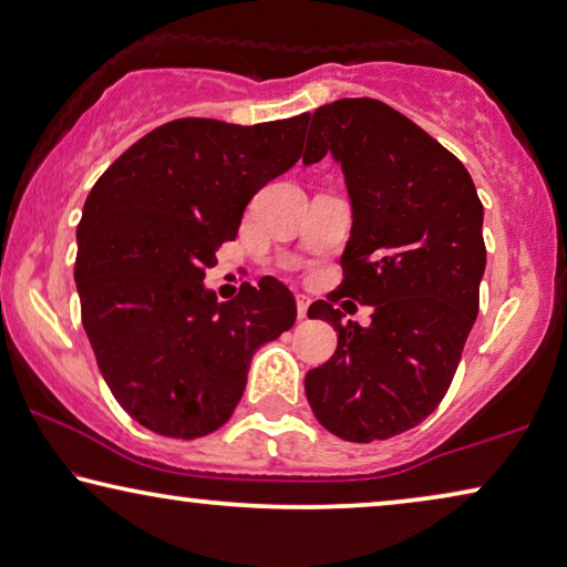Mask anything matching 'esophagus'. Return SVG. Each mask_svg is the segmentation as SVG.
<instances>
[{"mask_svg": "<svg viewBox=\"0 0 567 567\" xmlns=\"http://www.w3.org/2000/svg\"><path fill=\"white\" fill-rule=\"evenodd\" d=\"M308 306H310V300L306 298V295H298V318L300 320L308 318Z\"/></svg>", "mask_w": 567, "mask_h": 567, "instance_id": "esophagus-1", "label": "esophagus"}]
</instances>
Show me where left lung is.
Here are the masks:
<instances>
[{
	"instance_id": "obj_1",
	"label": "left lung",
	"mask_w": 567,
	"mask_h": 567,
	"mask_svg": "<svg viewBox=\"0 0 567 567\" xmlns=\"http://www.w3.org/2000/svg\"><path fill=\"white\" fill-rule=\"evenodd\" d=\"M308 120L302 163L331 152L351 200L338 295L371 306V323L312 302L338 346L306 394L328 433L386 441L420 425L458 369L486 269L484 206L461 159L382 101L338 99Z\"/></svg>"
}]
</instances>
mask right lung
<instances>
[{
  "label": "right lung",
  "instance_id": "add662e5",
  "mask_svg": "<svg viewBox=\"0 0 567 567\" xmlns=\"http://www.w3.org/2000/svg\"><path fill=\"white\" fill-rule=\"evenodd\" d=\"M306 122H167L134 142L83 203V328L116 402L152 433L193 441L221 427L255 351L295 323L282 282L244 285L218 302L203 277L255 193L300 159Z\"/></svg>",
  "mask_w": 567,
  "mask_h": 567
}]
</instances>
